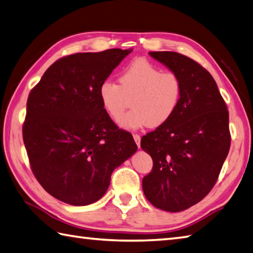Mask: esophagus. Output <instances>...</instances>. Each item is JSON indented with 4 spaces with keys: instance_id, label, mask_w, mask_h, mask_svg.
Segmentation results:
<instances>
[{
    "instance_id": "obj_1",
    "label": "esophagus",
    "mask_w": 253,
    "mask_h": 253,
    "mask_svg": "<svg viewBox=\"0 0 253 253\" xmlns=\"http://www.w3.org/2000/svg\"><path fill=\"white\" fill-rule=\"evenodd\" d=\"M133 139H134L136 145L140 147V144H141V137L139 134H133Z\"/></svg>"
}]
</instances>
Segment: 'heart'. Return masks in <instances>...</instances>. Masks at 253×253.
I'll return each instance as SVG.
<instances>
[{
  "instance_id": "1",
  "label": "heart",
  "mask_w": 253,
  "mask_h": 253,
  "mask_svg": "<svg viewBox=\"0 0 253 253\" xmlns=\"http://www.w3.org/2000/svg\"><path fill=\"white\" fill-rule=\"evenodd\" d=\"M99 97L104 110L116 121L132 104L133 109L121 121L123 127H159L177 111L183 83L177 74L163 71L145 58H136L121 71L119 84L109 79L100 84Z\"/></svg>"
}]
</instances>
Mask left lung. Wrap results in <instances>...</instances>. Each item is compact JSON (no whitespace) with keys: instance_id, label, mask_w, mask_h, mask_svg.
<instances>
[{"instance_id":"obj_1","label":"left lung","mask_w":253,"mask_h":253,"mask_svg":"<svg viewBox=\"0 0 253 253\" xmlns=\"http://www.w3.org/2000/svg\"><path fill=\"white\" fill-rule=\"evenodd\" d=\"M150 55L179 76L183 97L168 123L142 136L141 147L153 160L142 187L153 206L177 212L201 202L215 186L230 149L229 112L203 66L175 51Z\"/></svg>"}]
</instances>
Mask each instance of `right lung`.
Wrapping results in <instances>:
<instances>
[{"instance_id":"obj_1","label":"right lung","mask_w":253,"mask_h":253,"mask_svg":"<svg viewBox=\"0 0 253 253\" xmlns=\"http://www.w3.org/2000/svg\"><path fill=\"white\" fill-rule=\"evenodd\" d=\"M131 49L78 52L55 61L31 90L23 141L33 174L52 197L74 206L99 201L114 169L137 150L101 103L100 84Z\"/></svg>"}]
</instances>
